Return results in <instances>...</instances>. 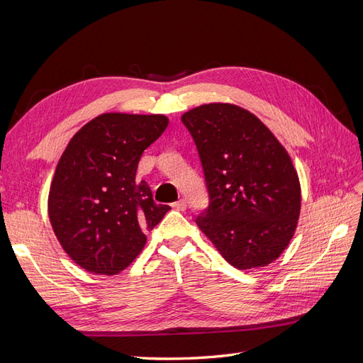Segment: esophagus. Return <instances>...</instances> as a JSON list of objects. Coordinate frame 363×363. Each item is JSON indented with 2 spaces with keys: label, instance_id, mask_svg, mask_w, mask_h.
<instances>
[{
  "label": "esophagus",
  "instance_id": "esophagus-1",
  "mask_svg": "<svg viewBox=\"0 0 363 363\" xmlns=\"http://www.w3.org/2000/svg\"><path fill=\"white\" fill-rule=\"evenodd\" d=\"M172 207L175 208V211H180V212L186 211V200H179V201H175V203L172 204Z\"/></svg>",
  "mask_w": 363,
  "mask_h": 363
}]
</instances>
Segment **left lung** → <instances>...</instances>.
<instances>
[{"label": "left lung", "mask_w": 363, "mask_h": 363, "mask_svg": "<svg viewBox=\"0 0 363 363\" xmlns=\"http://www.w3.org/2000/svg\"><path fill=\"white\" fill-rule=\"evenodd\" d=\"M182 123L195 140L211 196L196 225L240 271L277 260L301 211L300 179L286 148L236 104L199 106L183 113Z\"/></svg>", "instance_id": "obj_1"}]
</instances>
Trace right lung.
<instances>
[{"mask_svg": "<svg viewBox=\"0 0 363 363\" xmlns=\"http://www.w3.org/2000/svg\"><path fill=\"white\" fill-rule=\"evenodd\" d=\"M164 115L111 112L84 124L57 162L48 216L59 244L83 269L113 276L125 269L169 211L136 179L144 150L167 130Z\"/></svg>", "mask_w": 363, "mask_h": 363, "instance_id": "obj_1", "label": "right lung"}]
</instances>
